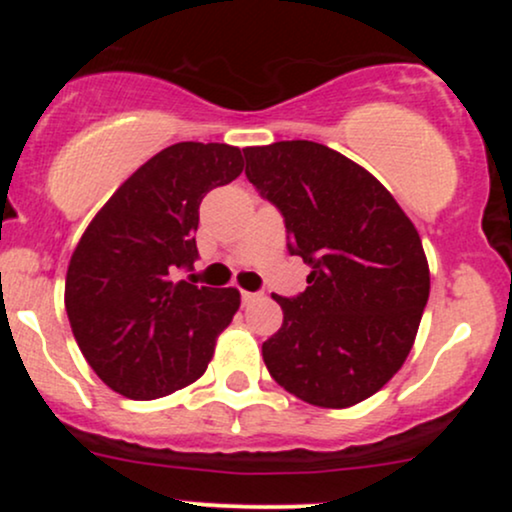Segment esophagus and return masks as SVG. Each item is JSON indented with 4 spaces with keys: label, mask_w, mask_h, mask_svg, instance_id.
Segmentation results:
<instances>
[{
    "label": "esophagus",
    "mask_w": 512,
    "mask_h": 512,
    "mask_svg": "<svg viewBox=\"0 0 512 512\" xmlns=\"http://www.w3.org/2000/svg\"><path fill=\"white\" fill-rule=\"evenodd\" d=\"M240 298H243V303L248 305V303H252V301H257V298H260V293H252V291H240Z\"/></svg>",
    "instance_id": "obj_1"
}]
</instances>
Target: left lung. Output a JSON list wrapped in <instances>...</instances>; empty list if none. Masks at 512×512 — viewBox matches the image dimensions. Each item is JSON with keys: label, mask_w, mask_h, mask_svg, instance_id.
Returning <instances> with one entry per match:
<instances>
[{"label": "left lung", "mask_w": 512, "mask_h": 512, "mask_svg": "<svg viewBox=\"0 0 512 512\" xmlns=\"http://www.w3.org/2000/svg\"><path fill=\"white\" fill-rule=\"evenodd\" d=\"M245 175L284 216L308 286L262 344L269 375L315 407L344 409L383 387L407 361L431 276L419 233L366 168L325 144L248 146Z\"/></svg>", "instance_id": "8db88e82"}]
</instances>
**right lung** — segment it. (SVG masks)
<instances>
[{
  "label": "right lung",
  "mask_w": 512,
  "mask_h": 512,
  "mask_svg": "<svg viewBox=\"0 0 512 512\" xmlns=\"http://www.w3.org/2000/svg\"><path fill=\"white\" fill-rule=\"evenodd\" d=\"M243 173L240 149L180 142L144 163L76 245L64 308L88 366L110 390L156 399L195 383L240 308L236 289L175 281L199 257V204Z\"/></svg>",
  "instance_id": "obj_1"
}]
</instances>
